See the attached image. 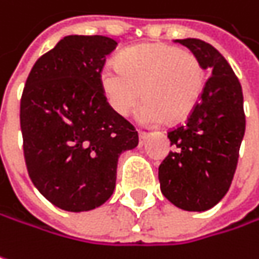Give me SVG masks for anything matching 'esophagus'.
<instances>
[{
	"label": "esophagus",
	"instance_id": "34e87169",
	"mask_svg": "<svg viewBox=\"0 0 259 259\" xmlns=\"http://www.w3.org/2000/svg\"><path fill=\"white\" fill-rule=\"evenodd\" d=\"M139 137H140V141L143 143L144 140L149 137V133H146V131H140V130H139Z\"/></svg>",
	"mask_w": 259,
	"mask_h": 259
}]
</instances>
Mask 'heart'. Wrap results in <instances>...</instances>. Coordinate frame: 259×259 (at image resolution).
I'll return each instance as SVG.
<instances>
[{"instance_id": "b5f03b06", "label": "heart", "mask_w": 259, "mask_h": 259, "mask_svg": "<svg viewBox=\"0 0 259 259\" xmlns=\"http://www.w3.org/2000/svg\"><path fill=\"white\" fill-rule=\"evenodd\" d=\"M206 70L187 50L168 44H139L123 50L116 65L100 72V87L110 109L126 116L141 99L140 120L156 123L187 118L200 102Z\"/></svg>"}]
</instances>
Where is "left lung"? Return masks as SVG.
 <instances>
[{"label": "left lung", "instance_id": "8db88e82", "mask_svg": "<svg viewBox=\"0 0 259 259\" xmlns=\"http://www.w3.org/2000/svg\"><path fill=\"white\" fill-rule=\"evenodd\" d=\"M211 69L200 102L184 123L169 130L174 152L159 165L162 194L184 211H206L229 192L245 136L242 85L211 44L176 39Z\"/></svg>", "mask_w": 259, "mask_h": 259}]
</instances>
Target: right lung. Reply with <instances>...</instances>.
Here are the masks:
<instances>
[{
  "instance_id": "1",
  "label": "right lung",
  "mask_w": 259,
  "mask_h": 259,
  "mask_svg": "<svg viewBox=\"0 0 259 259\" xmlns=\"http://www.w3.org/2000/svg\"><path fill=\"white\" fill-rule=\"evenodd\" d=\"M118 42L70 35L42 54L20 99L28 174L60 209L91 211L115 190L118 157L139 144L134 125L116 115L100 87L106 57Z\"/></svg>"
}]
</instances>
